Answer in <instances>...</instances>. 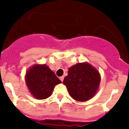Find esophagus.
<instances>
[{"label":"esophagus","mask_w":129,"mask_h":129,"mask_svg":"<svg viewBox=\"0 0 129 129\" xmlns=\"http://www.w3.org/2000/svg\"><path fill=\"white\" fill-rule=\"evenodd\" d=\"M64 77L63 76H61V77H59V79H60V80L61 81H63V80H64Z\"/></svg>","instance_id":"34e87169"}]
</instances>
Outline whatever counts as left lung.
Here are the masks:
<instances>
[{
  "label": "left lung",
  "mask_w": 129,
  "mask_h": 129,
  "mask_svg": "<svg viewBox=\"0 0 129 129\" xmlns=\"http://www.w3.org/2000/svg\"><path fill=\"white\" fill-rule=\"evenodd\" d=\"M100 83L98 71L86 62L76 64L70 67L68 76L63 81L72 98L79 101H85L92 98L98 88Z\"/></svg>",
  "instance_id": "1"
}]
</instances>
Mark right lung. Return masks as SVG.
I'll return each instance as SVG.
<instances>
[{
  "label": "right lung",
  "instance_id": "1",
  "mask_svg": "<svg viewBox=\"0 0 129 129\" xmlns=\"http://www.w3.org/2000/svg\"><path fill=\"white\" fill-rule=\"evenodd\" d=\"M26 82L31 94L38 100L51 95L54 86L61 80L46 64L34 66L26 74Z\"/></svg>",
  "mask_w": 129,
  "mask_h": 129
}]
</instances>
